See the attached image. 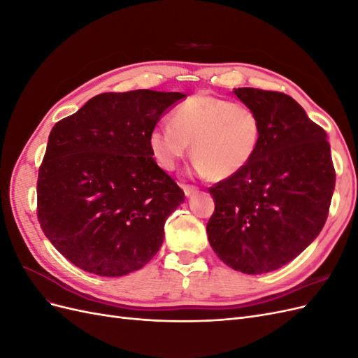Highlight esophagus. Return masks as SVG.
<instances>
[{
  "label": "esophagus",
  "instance_id": "esophagus-1",
  "mask_svg": "<svg viewBox=\"0 0 358 358\" xmlns=\"http://www.w3.org/2000/svg\"><path fill=\"white\" fill-rule=\"evenodd\" d=\"M182 188H183V192H185V196H188V197L192 196V194L199 192V188L194 185H182Z\"/></svg>",
  "mask_w": 358,
  "mask_h": 358
}]
</instances>
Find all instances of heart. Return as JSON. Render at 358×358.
I'll return each instance as SVG.
<instances>
[{"label":"heart","mask_w":358,"mask_h":358,"mask_svg":"<svg viewBox=\"0 0 358 358\" xmlns=\"http://www.w3.org/2000/svg\"><path fill=\"white\" fill-rule=\"evenodd\" d=\"M262 142L258 113L243 103L196 94L171 113V125L159 124L149 133V148L158 164L173 170L192 143L201 175L229 179L245 170Z\"/></svg>","instance_id":"obj_1"}]
</instances>
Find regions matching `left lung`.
<instances>
[{
    "label": "left lung",
    "mask_w": 358,
    "mask_h": 358,
    "mask_svg": "<svg viewBox=\"0 0 358 358\" xmlns=\"http://www.w3.org/2000/svg\"><path fill=\"white\" fill-rule=\"evenodd\" d=\"M234 94L258 113L262 142L245 170L209 188L215 210L206 230L227 266L262 275L289 263L320 234L336 171L326 131L289 95Z\"/></svg>",
    "instance_id": "left-lung-1"
}]
</instances>
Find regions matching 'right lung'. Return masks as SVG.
I'll return each instance as SVG.
<instances>
[{
    "instance_id": "1",
    "label": "right lung",
    "mask_w": 358,
    "mask_h": 358,
    "mask_svg": "<svg viewBox=\"0 0 358 358\" xmlns=\"http://www.w3.org/2000/svg\"><path fill=\"white\" fill-rule=\"evenodd\" d=\"M183 96L104 92L52 128L38 169L37 218L74 266L124 276L158 252L166 220L185 194L152 158L149 133Z\"/></svg>"
}]
</instances>
